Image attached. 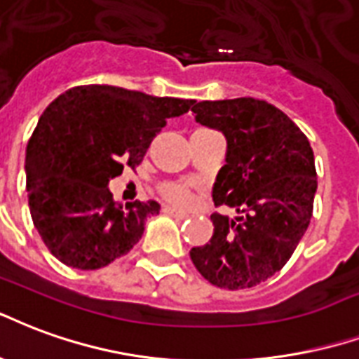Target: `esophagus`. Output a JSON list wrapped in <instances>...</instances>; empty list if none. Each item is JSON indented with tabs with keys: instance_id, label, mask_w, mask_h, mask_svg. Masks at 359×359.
Returning a JSON list of instances; mask_svg holds the SVG:
<instances>
[{
	"instance_id": "obj_1",
	"label": "esophagus",
	"mask_w": 359,
	"mask_h": 359,
	"mask_svg": "<svg viewBox=\"0 0 359 359\" xmlns=\"http://www.w3.org/2000/svg\"><path fill=\"white\" fill-rule=\"evenodd\" d=\"M162 212H164V214H168V216H174V218H180V219L187 218V214H185V212L176 210V208H172V206H164Z\"/></svg>"
}]
</instances>
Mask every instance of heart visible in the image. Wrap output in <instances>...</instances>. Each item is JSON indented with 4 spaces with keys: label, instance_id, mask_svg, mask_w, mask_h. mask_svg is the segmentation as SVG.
Segmentation results:
<instances>
[{
    "label": "heart",
    "instance_id": "b5f03b06",
    "mask_svg": "<svg viewBox=\"0 0 359 359\" xmlns=\"http://www.w3.org/2000/svg\"><path fill=\"white\" fill-rule=\"evenodd\" d=\"M158 193L162 195V198L172 206H187L191 203V195H193V183L185 182H170L162 183L158 187Z\"/></svg>",
    "mask_w": 359,
    "mask_h": 359
}]
</instances>
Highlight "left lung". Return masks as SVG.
Returning <instances> with one entry per match:
<instances>
[{"label": "left lung", "instance_id": "obj_1", "mask_svg": "<svg viewBox=\"0 0 359 359\" xmlns=\"http://www.w3.org/2000/svg\"><path fill=\"white\" fill-rule=\"evenodd\" d=\"M191 111L226 135L212 198L239 214L214 212V235L191 248V260L219 289L256 287L289 262L312 219L318 174L310 141L283 111L252 97L201 101Z\"/></svg>", "mask_w": 359, "mask_h": 359}]
</instances>
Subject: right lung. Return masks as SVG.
<instances>
[{
	"label": "right lung",
	"mask_w": 359,
	"mask_h": 359,
	"mask_svg": "<svg viewBox=\"0 0 359 359\" xmlns=\"http://www.w3.org/2000/svg\"><path fill=\"white\" fill-rule=\"evenodd\" d=\"M193 104L116 86H76L47 107L25 168L30 216L57 260L99 269L132 250L161 205H118L107 185L126 164H141L166 120Z\"/></svg>",
	"instance_id": "obj_1"
}]
</instances>
